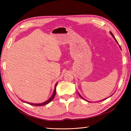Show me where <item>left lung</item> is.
Returning a JSON list of instances; mask_svg holds the SVG:
<instances>
[{"mask_svg": "<svg viewBox=\"0 0 131 131\" xmlns=\"http://www.w3.org/2000/svg\"><path fill=\"white\" fill-rule=\"evenodd\" d=\"M110 34H112V35L113 36V38H114V39H115V40L116 41V43H117L118 44V41H117V40H116V39L115 38V37H114V35H113V34H112V32H110ZM119 47H120V48H121V46H119ZM78 94H79V96H80V97H81V98H82L83 99H84V100H85L84 99H83V97H82L81 96H80V94L79 93H78ZM106 99H107V98H106ZM106 99H104V100H102V101H103V100H106Z\"/></svg>", "mask_w": 131, "mask_h": 131, "instance_id": "obj_1", "label": "left lung"}]
</instances>
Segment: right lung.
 I'll list each match as a JSON object with an SVG mask.
<instances>
[{
    "mask_svg": "<svg viewBox=\"0 0 131 131\" xmlns=\"http://www.w3.org/2000/svg\"><path fill=\"white\" fill-rule=\"evenodd\" d=\"M57 83L55 85V87H54V91H53V93L52 95L51 96V97H50V98L47 100V101L44 102L43 103H41V104H32V103H30V102H27L29 104L31 105H34V106H43V105H47L48 104V103H49L50 102H51L52 100L54 99V97L56 95V86H57ZM24 102H26V101H23Z\"/></svg>",
    "mask_w": 131,
    "mask_h": 131,
    "instance_id": "1",
    "label": "right lung"
}]
</instances>
